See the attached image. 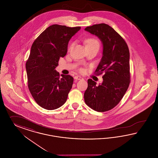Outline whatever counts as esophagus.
Wrapping results in <instances>:
<instances>
[{
  "label": "esophagus",
  "mask_w": 158,
  "mask_h": 158,
  "mask_svg": "<svg viewBox=\"0 0 158 158\" xmlns=\"http://www.w3.org/2000/svg\"><path fill=\"white\" fill-rule=\"evenodd\" d=\"M74 78H75V79H76V80H82V79H83L82 77H81V76H75Z\"/></svg>",
  "instance_id": "obj_1"
}]
</instances>
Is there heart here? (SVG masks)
I'll list each match as a JSON object with an SVG mask.
<instances>
[{
    "label": "heart",
    "instance_id": "b5f03b06",
    "mask_svg": "<svg viewBox=\"0 0 158 158\" xmlns=\"http://www.w3.org/2000/svg\"><path fill=\"white\" fill-rule=\"evenodd\" d=\"M86 47L89 46H98L99 48V42L98 40L94 38H90L85 41Z\"/></svg>",
    "mask_w": 158,
    "mask_h": 158
}]
</instances>
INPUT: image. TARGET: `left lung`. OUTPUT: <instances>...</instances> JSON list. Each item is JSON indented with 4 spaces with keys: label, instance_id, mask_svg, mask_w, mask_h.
Masks as SVG:
<instances>
[{
    "label": "left lung",
    "instance_id": "left-lung-1",
    "mask_svg": "<svg viewBox=\"0 0 158 158\" xmlns=\"http://www.w3.org/2000/svg\"><path fill=\"white\" fill-rule=\"evenodd\" d=\"M85 30L97 36L102 42L103 56L95 73L96 75L104 73V75L98 86L89 79L84 99L91 109L103 112L120 102L129 86V51L125 40L107 24L88 26Z\"/></svg>",
    "mask_w": 158,
    "mask_h": 158
}]
</instances>
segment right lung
I'll use <instances>...</instances> for the list:
<instances>
[{"instance_id": "obj_1", "label": "right lung", "mask_w": 158, "mask_h": 158, "mask_svg": "<svg viewBox=\"0 0 158 158\" xmlns=\"http://www.w3.org/2000/svg\"><path fill=\"white\" fill-rule=\"evenodd\" d=\"M81 28L53 25L32 44L26 63L28 88L40 107L54 110L66 101L73 77L69 75H62L60 77L55 68L60 57L66 55L70 39Z\"/></svg>"}]
</instances>
